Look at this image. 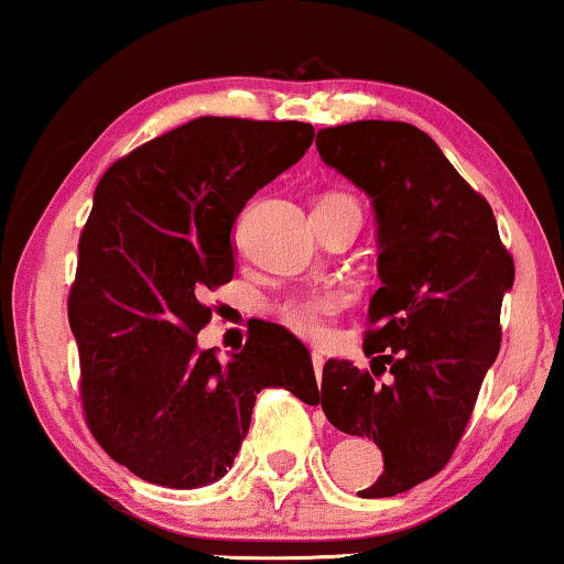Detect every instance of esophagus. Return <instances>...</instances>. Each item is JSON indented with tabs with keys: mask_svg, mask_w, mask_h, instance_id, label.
Returning a JSON list of instances; mask_svg holds the SVG:
<instances>
[{
	"mask_svg": "<svg viewBox=\"0 0 564 564\" xmlns=\"http://www.w3.org/2000/svg\"><path fill=\"white\" fill-rule=\"evenodd\" d=\"M323 364H326V358H323L321 349H313V368H315V377H323Z\"/></svg>",
	"mask_w": 564,
	"mask_h": 564,
	"instance_id": "1",
	"label": "esophagus"
}]
</instances>
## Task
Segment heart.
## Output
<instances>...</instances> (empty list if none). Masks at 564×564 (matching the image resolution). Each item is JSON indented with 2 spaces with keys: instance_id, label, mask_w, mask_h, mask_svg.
Segmentation results:
<instances>
[{
  "instance_id": "obj_1",
  "label": "heart",
  "mask_w": 564,
  "mask_h": 564,
  "mask_svg": "<svg viewBox=\"0 0 564 564\" xmlns=\"http://www.w3.org/2000/svg\"><path fill=\"white\" fill-rule=\"evenodd\" d=\"M339 307H341L339 294H315V296H302V300L283 304L281 315L296 334L307 336V339H321V336L326 334L328 318H332Z\"/></svg>"
}]
</instances>
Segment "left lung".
Returning a JSON list of instances; mask_svg holds the SVG:
<instances>
[{
	"label": "left lung",
	"instance_id": "left-lung-1",
	"mask_svg": "<svg viewBox=\"0 0 564 564\" xmlns=\"http://www.w3.org/2000/svg\"><path fill=\"white\" fill-rule=\"evenodd\" d=\"M315 145L323 164L373 204L381 289L368 304L377 328L364 349L375 376L380 367L393 373L390 386H377L368 371L332 358L321 405L336 430L373 437L384 456V471L360 496H398L437 475L456 451L501 347L498 318L514 262L488 200L422 129L352 121L321 129Z\"/></svg>",
	"mask_w": 564,
	"mask_h": 564
}]
</instances>
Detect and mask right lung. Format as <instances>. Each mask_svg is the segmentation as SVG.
I'll return each mask as SVG.
<instances>
[{"mask_svg":"<svg viewBox=\"0 0 564 564\" xmlns=\"http://www.w3.org/2000/svg\"><path fill=\"white\" fill-rule=\"evenodd\" d=\"M313 138L302 121L200 116L97 183L68 321L89 430L140 480L191 490L228 475L264 387L321 403L307 347L283 326L260 323L228 360L196 341L212 321L200 296L236 273L232 223Z\"/></svg>","mask_w":564,"mask_h":564,"instance_id":"add662e5","label":"right lung"}]
</instances>
